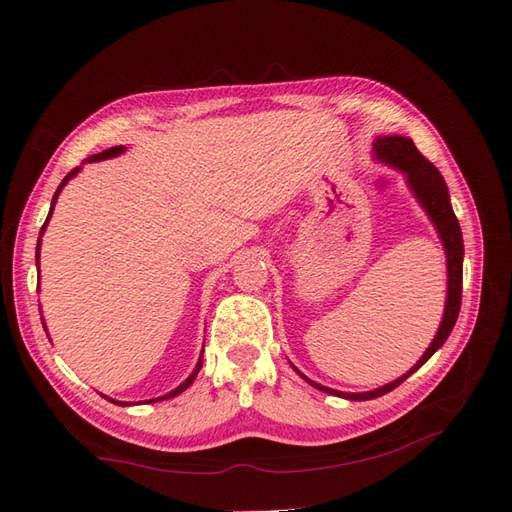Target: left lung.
I'll return each mask as SVG.
<instances>
[{
  "instance_id": "8db88e82",
  "label": "left lung",
  "mask_w": 512,
  "mask_h": 512,
  "mask_svg": "<svg viewBox=\"0 0 512 512\" xmlns=\"http://www.w3.org/2000/svg\"><path fill=\"white\" fill-rule=\"evenodd\" d=\"M374 154L378 160L387 162V165L400 169L407 176V184L409 189L416 195V200L420 202V206L427 215L431 217L433 226L440 233L444 253H447V277H449V288H447V306H444V317L438 328L436 339L431 341V345L427 347V352L422 354L420 361L413 365L407 374H402L400 378H396L394 383L378 387L374 391H363V394H345V391H336L330 387H323L319 383H314L308 376H303L299 369L295 367V372L308 380L312 387H317L325 394L332 396H341L347 400H372L383 394H389L391 389H396L400 383L420 369L429 358L436 354L440 347L444 345V341L449 339V334L453 330L455 321H458L460 314V306H462V257H464V244H462V231L458 224V217H455L453 209H451V200H449V189L447 182L440 176V171L433 167V162H429L424 158L420 151L413 145L411 138L405 136H378L374 143Z\"/></svg>"
}]
</instances>
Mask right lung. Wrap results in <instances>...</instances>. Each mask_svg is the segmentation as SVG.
<instances>
[{
	"mask_svg": "<svg viewBox=\"0 0 512 512\" xmlns=\"http://www.w3.org/2000/svg\"><path fill=\"white\" fill-rule=\"evenodd\" d=\"M123 151H125V147L123 145H118V147H110V149H105L103 151V154H96V156H90L88 158V162H99V160H105V158H114V156H118V154H123ZM79 169L81 167H76V169H72L70 173H68V176H65L63 178V182L59 184V189L57 191H54V198H52V206H50V213H48V220H50V215H52V209H54V202H57V198H59V193H61V189L65 187V184H68V180L70 178H74L76 176V173H79ZM48 220L46 222H43V226H41V233H39V242H37V264H39V246H41V235H43V231H46V226H48ZM200 367H202V356H200V361H198V365H195V369H193V372H191V376L187 378V380H184V383L180 385V387H176V389H173V391H169V394H165V396H160V398H151V400H147V402H158V400H167V398H173V396H178V394H182V391L184 389H187L191 383H193V380H195V376H198V372H200ZM107 398V396H105ZM107 400H112V398H107ZM114 402V405H127V402H118V400H112Z\"/></svg>",
	"mask_w": 512,
	"mask_h": 512,
	"instance_id": "add662e5",
	"label": "right lung"
}]
</instances>
